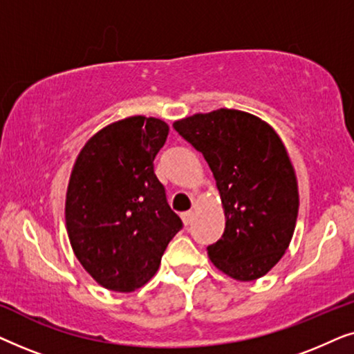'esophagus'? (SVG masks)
<instances>
[{"instance_id": "esophagus-1", "label": "esophagus", "mask_w": 354, "mask_h": 354, "mask_svg": "<svg viewBox=\"0 0 354 354\" xmlns=\"http://www.w3.org/2000/svg\"><path fill=\"white\" fill-rule=\"evenodd\" d=\"M193 216H195V212H193L192 209L187 211V212H183L182 219H183V222H185V225H190V224H192V222H193Z\"/></svg>"}]
</instances>
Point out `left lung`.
I'll return each instance as SVG.
<instances>
[{"label":"left lung","mask_w":354,"mask_h":354,"mask_svg":"<svg viewBox=\"0 0 354 354\" xmlns=\"http://www.w3.org/2000/svg\"><path fill=\"white\" fill-rule=\"evenodd\" d=\"M209 164L225 212L224 234L207 246L212 264L250 282L268 274L293 236L297 177L282 140L253 114L217 109L174 122Z\"/></svg>","instance_id":"left-lung-1"}]
</instances>
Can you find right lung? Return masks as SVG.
I'll return each instance as SVG.
<instances>
[{
  "instance_id": "1",
  "label": "right lung",
  "mask_w": 354,
  "mask_h": 354,
  "mask_svg": "<svg viewBox=\"0 0 354 354\" xmlns=\"http://www.w3.org/2000/svg\"><path fill=\"white\" fill-rule=\"evenodd\" d=\"M169 125L133 115L93 135L72 169L66 225L84 269L104 288L132 292L156 274L183 224L154 174Z\"/></svg>"
}]
</instances>
